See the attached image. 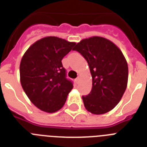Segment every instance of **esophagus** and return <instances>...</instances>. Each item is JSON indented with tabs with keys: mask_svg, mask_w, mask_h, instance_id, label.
<instances>
[{
	"mask_svg": "<svg viewBox=\"0 0 147 147\" xmlns=\"http://www.w3.org/2000/svg\"><path fill=\"white\" fill-rule=\"evenodd\" d=\"M76 81H77L78 83L80 81V77H78V78H76Z\"/></svg>",
	"mask_w": 147,
	"mask_h": 147,
	"instance_id": "obj_1",
	"label": "esophagus"
}]
</instances>
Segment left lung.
<instances>
[{"mask_svg": "<svg viewBox=\"0 0 147 147\" xmlns=\"http://www.w3.org/2000/svg\"><path fill=\"white\" fill-rule=\"evenodd\" d=\"M73 50L86 60L92 78L91 92L82 97L86 110L102 115L114 109L128 82V64L121 49L107 38L93 36L81 40Z\"/></svg>", "mask_w": 147, "mask_h": 147, "instance_id": "left-lung-1", "label": "left lung"}]
</instances>
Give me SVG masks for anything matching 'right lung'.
Instances as JSON below:
<instances>
[{
	"label": "right lung",
	"instance_id": "add662e5",
	"mask_svg": "<svg viewBox=\"0 0 147 147\" xmlns=\"http://www.w3.org/2000/svg\"><path fill=\"white\" fill-rule=\"evenodd\" d=\"M75 43L58 37H45L32 44L23 55L20 84L30 101L41 111L53 113L61 109L73 88L66 78L61 61Z\"/></svg>",
	"mask_w": 147,
	"mask_h": 147
}]
</instances>
